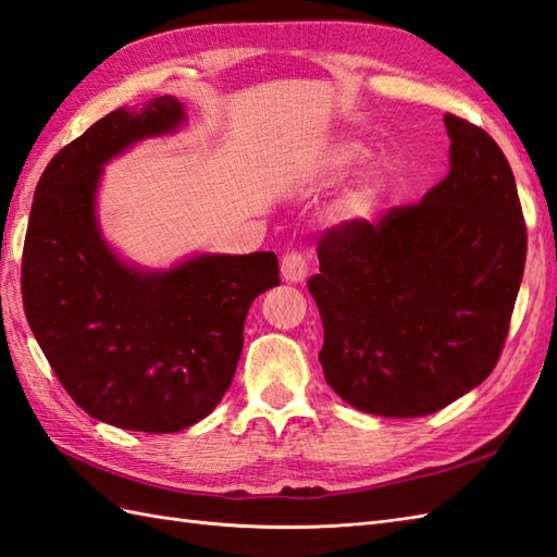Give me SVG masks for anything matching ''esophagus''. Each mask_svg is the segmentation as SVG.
Returning a JSON list of instances; mask_svg holds the SVG:
<instances>
[{
	"mask_svg": "<svg viewBox=\"0 0 557 557\" xmlns=\"http://www.w3.org/2000/svg\"><path fill=\"white\" fill-rule=\"evenodd\" d=\"M280 272L287 282H304L309 275V258L301 251H287L280 260Z\"/></svg>",
	"mask_w": 557,
	"mask_h": 557,
	"instance_id": "obj_1",
	"label": "esophagus"
}]
</instances>
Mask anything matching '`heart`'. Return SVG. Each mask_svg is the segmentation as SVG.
<instances>
[{
	"mask_svg": "<svg viewBox=\"0 0 557 557\" xmlns=\"http://www.w3.org/2000/svg\"><path fill=\"white\" fill-rule=\"evenodd\" d=\"M342 158H351V150L342 152ZM377 196H381V186L375 182H366L359 188H354V191L345 198L342 208H345L349 218H369L377 206Z\"/></svg>",
	"mask_w": 557,
	"mask_h": 557,
	"instance_id": "b5f03b06",
	"label": "heart"
}]
</instances>
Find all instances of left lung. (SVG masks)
<instances>
[{
	"mask_svg": "<svg viewBox=\"0 0 557 557\" xmlns=\"http://www.w3.org/2000/svg\"><path fill=\"white\" fill-rule=\"evenodd\" d=\"M449 172L419 203L318 239L309 292L327 385L366 413L441 411L498 363L524 275L527 224L500 146L445 114Z\"/></svg>",
	"mask_w": 557,
	"mask_h": 557,
	"instance_id": "left-lung-1",
	"label": "left lung"
}]
</instances>
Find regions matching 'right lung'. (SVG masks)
I'll use <instances>...</instances> for the list:
<instances>
[{
    "mask_svg": "<svg viewBox=\"0 0 557 557\" xmlns=\"http://www.w3.org/2000/svg\"><path fill=\"white\" fill-rule=\"evenodd\" d=\"M184 122L174 98L120 108L47 164L21 260L23 311L57 381L92 419L174 433L206 419L232 385L244 321L280 285L275 253L198 256L170 272L126 268L92 212L100 168Z\"/></svg>",
    "mask_w": 557,
    "mask_h": 557,
    "instance_id": "obj_1",
    "label": "right lung"
}]
</instances>
